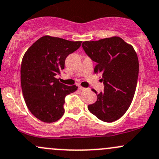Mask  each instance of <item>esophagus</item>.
<instances>
[{
    "mask_svg": "<svg viewBox=\"0 0 159 159\" xmlns=\"http://www.w3.org/2000/svg\"><path fill=\"white\" fill-rule=\"evenodd\" d=\"M78 88H79V89L81 90V91H90V89H85V88H83L81 87V86H78Z\"/></svg>",
    "mask_w": 159,
    "mask_h": 159,
    "instance_id": "esophagus-1",
    "label": "esophagus"
}]
</instances>
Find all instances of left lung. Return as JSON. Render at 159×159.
I'll return each mask as SVG.
<instances>
[{"label":"left lung","instance_id":"8db88e82","mask_svg":"<svg viewBox=\"0 0 159 159\" xmlns=\"http://www.w3.org/2000/svg\"><path fill=\"white\" fill-rule=\"evenodd\" d=\"M82 48L96 62L94 73L102 76L104 91L97 94L89 111L98 119L112 122L129 109L135 92L139 77V58L131 44L119 37L84 41Z\"/></svg>","mask_w":159,"mask_h":159}]
</instances>
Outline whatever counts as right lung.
<instances>
[{
    "mask_svg": "<svg viewBox=\"0 0 159 159\" xmlns=\"http://www.w3.org/2000/svg\"><path fill=\"white\" fill-rule=\"evenodd\" d=\"M81 41H70L48 35L41 37L28 49L20 67L24 98L32 115L43 122L57 121L65 113L66 95L78 89L56 78L65 68L66 57L80 48Z\"/></svg>",
    "mask_w": 159,
    "mask_h": 159,
    "instance_id": "obj_1",
    "label": "right lung"
}]
</instances>
